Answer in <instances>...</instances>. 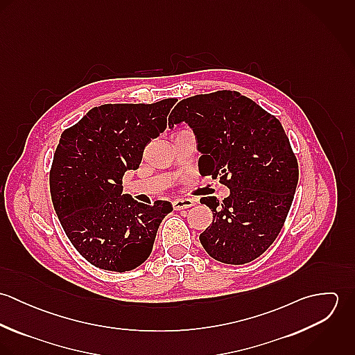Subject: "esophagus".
Returning <instances> with one entry per match:
<instances>
[{"label":"esophagus","instance_id":"1","mask_svg":"<svg viewBox=\"0 0 355 355\" xmlns=\"http://www.w3.org/2000/svg\"><path fill=\"white\" fill-rule=\"evenodd\" d=\"M196 205V201L191 200V198H179V200H175L172 202V206L175 210H182V209H187V207H191Z\"/></svg>","mask_w":355,"mask_h":355}]
</instances>
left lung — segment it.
Masks as SVG:
<instances>
[{
	"mask_svg": "<svg viewBox=\"0 0 355 355\" xmlns=\"http://www.w3.org/2000/svg\"><path fill=\"white\" fill-rule=\"evenodd\" d=\"M186 123L194 132L202 176H220L230 189L223 201L203 197L213 213L200 235L206 253L242 265L277 238L298 184V162L280 121L253 100L230 90L179 102L169 127Z\"/></svg>",
	"mask_w": 355,
	"mask_h": 355,
	"instance_id": "left-lung-1",
	"label": "left lung"
}]
</instances>
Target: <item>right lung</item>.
Returning a JSON list of instances; mask_svg holds the SVG:
<instances>
[{
	"label": "right lung",
	"instance_id": "right-lung-1",
	"mask_svg": "<svg viewBox=\"0 0 355 355\" xmlns=\"http://www.w3.org/2000/svg\"><path fill=\"white\" fill-rule=\"evenodd\" d=\"M176 101L105 103L61 134L51 169L53 206L73 248L100 269L127 272L144 263L173 209L168 201H135L123 194L121 180L165 131Z\"/></svg>",
	"mask_w": 355,
	"mask_h": 355
}]
</instances>
